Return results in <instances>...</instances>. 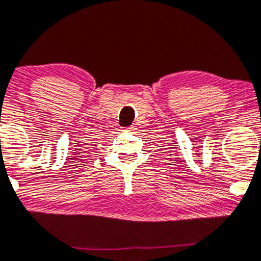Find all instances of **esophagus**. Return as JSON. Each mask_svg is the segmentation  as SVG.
Returning a JSON list of instances; mask_svg holds the SVG:
<instances>
[{
  "label": "esophagus",
  "instance_id": "1",
  "mask_svg": "<svg viewBox=\"0 0 261 261\" xmlns=\"http://www.w3.org/2000/svg\"><path fill=\"white\" fill-rule=\"evenodd\" d=\"M123 131H127V132H132L135 131V126H127V127H124Z\"/></svg>",
  "mask_w": 261,
  "mask_h": 261
}]
</instances>
